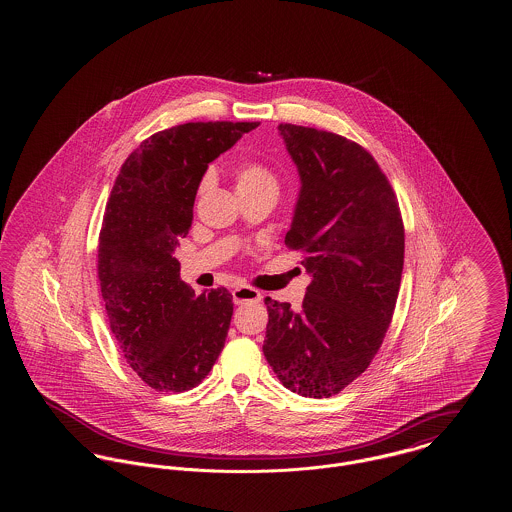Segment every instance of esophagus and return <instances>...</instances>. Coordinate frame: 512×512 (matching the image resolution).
I'll list each match as a JSON object with an SVG mask.
<instances>
[{"label":"esophagus","instance_id":"1","mask_svg":"<svg viewBox=\"0 0 512 512\" xmlns=\"http://www.w3.org/2000/svg\"><path fill=\"white\" fill-rule=\"evenodd\" d=\"M232 297H234V303H236V305H242V303H247V301H261V293L257 292V290H253V288H249V286L236 288V290L232 292Z\"/></svg>","mask_w":512,"mask_h":512}]
</instances>
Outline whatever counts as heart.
Here are the masks:
<instances>
[{"label":"heart","instance_id":"obj_1","mask_svg":"<svg viewBox=\"0 0 512 512\" xmlns=\"http://www.w3.org/2000/svg\"><path fill=\"white\" fill-rule=\"evenodd\" d=\"M236 186L238 194L245 192H261L270 190L278 194V178L268 169L267 165L259 161H244L236 169Z\"/></svg>","mask_w":512,"mask_h":512}]
</instances>
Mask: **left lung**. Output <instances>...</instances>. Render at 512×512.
<instances>
[{
    "label": "left lung",
    "mask_w": 512,
    "mask_h": 512,
    "mask_svg": "<svg viewBox=\"0 0 512 512\" xmlns=\"http://www.w3.org/2000/svg\"><path fill=\"white\" fill-rule=\"evenodd\" d=\"M301 190L286 245L313 276L303 305L267 297L263 353L303 397H332L365 372L388 332L405 257L390 180L365 147L340 134L280 124Z\"/></svg>",
    "instance_id": "left-lung-1"
}]
</instances>
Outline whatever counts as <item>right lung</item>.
Masks as SVG:
<instances>
[{"mask_svg":"<svg viewBox=\"0 0 512 512\" xmlns=\"http://www.w3.org/2000/svg\"><path fill=\"white\" fill-rule=\"evenodd\" d=\"M259 122H186L124 161L99 232L98 276L126 363L157 391H188L219 359L232 320L226 288L195 295L172 255L186 238L207 165Z\"/></svg>","mask_w":512,"mask_h":512,"instance_id":"obj_1","label":"right lung"}]
</instances>
